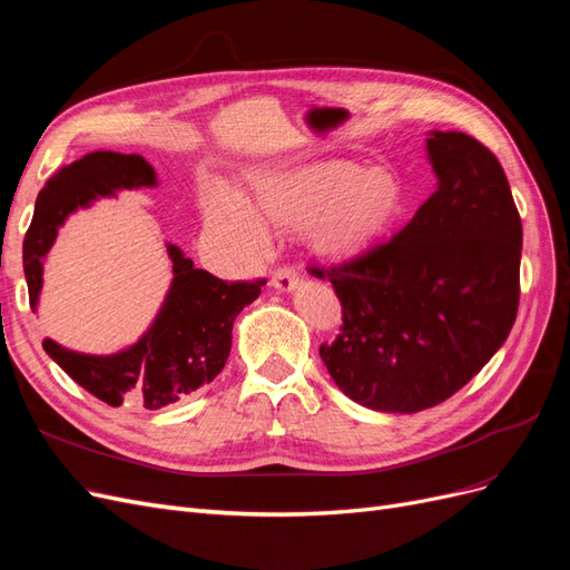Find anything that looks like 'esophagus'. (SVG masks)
Segmentation results:
<instances>
[{
	"label": "esophagus",
	"mask_w": 570,
	"mask_h": 570,
	"mask_svg": "<svg viewBox=\"0 0 570 570\" xmlns=\"http://www.w3.org/2000/svg\"><path fill=\"white\" fill-rule=\"evenodd\" d=\"M271 285H273L275 289H283V292L295 289V287L299 285V273H297L295 268L283 266V268H278V271H275V273L271 275Z\"/></svg>",
	"instance_id": "obj_1"
}]
</instances>
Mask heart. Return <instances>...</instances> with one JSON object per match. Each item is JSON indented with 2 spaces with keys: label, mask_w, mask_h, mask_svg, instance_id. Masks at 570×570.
Segmentation results:
<instances>
[{
  "label": "heart",
  "mask_w": 570,
  "mask_h": 570,
  "mask_svg": "<svg viewBox=\"0 0 570 570\" xmlns=\"http://www.w3.org/2000/svg\"><path fill=\"white\" fill-rule=\"evenodd\" d=\"M256 212L233 189H218L206 226L243 254L268 247L264 220L304 228L312 247L333 262L366 252L383 237L404 206V187L387 168L331 159L266 174L254 183Z\"/></svg>",
  "instance_id": "obj_1"
}]
</instances>
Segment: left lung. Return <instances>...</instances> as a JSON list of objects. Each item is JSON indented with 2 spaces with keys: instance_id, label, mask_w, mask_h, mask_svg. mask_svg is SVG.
Masks as SVG:
<instances>
[{
  "instance_id": "8db88e82",
  "label": "left lung",
  "mask_w": 570,
  "mask_h": 570,
  "mask_svg": "<svg viewBox=\"0 0 570 570\" xmlns=\"http://www.w3.org/2000/svg\"><path fill=\"white\" fill-rule=\"evenodd\" d=\"M438 189L406 226L340 266L342 327L321 358L361 406L416 413L450 400L507 342L521 297L523 226L494 154L465 132L425 140Z\"/></svg>"
}]
</instances>
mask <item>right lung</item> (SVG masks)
Segmentation results:
<instances>
[{
	"label": "right lung",
	"mask_w": 570,
	"mask_h": 570,
	"mask_svg": "<svg viewBox=\"0 0 570 570\" xmlns=\"http://www.w3.org/2000/svg\"><path fill=\"white\" fill-rule=\"evenodd\" d=\"M157 174L140 154L92 151L59 168L36 199V214L23 239V271L30 308L38 312L42 258L57 239L63 220L99 197L120 189L154 187ZM174 281L147 333L128 350L97 356L45 340V352L73 381L109 406L137 402L154 411L176 404L209 385L223 371L233 344V323L247 304L262 295L266 281L226 283L195 268L180 247L166 245Z\"/></svg>",
	"instance_id": "add662e5"
}]
</instances>
